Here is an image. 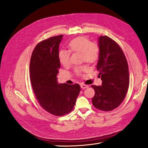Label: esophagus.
<instances>
[{
  "instance_id": "obj_1",
  "label": "esophagus",
  "mask_w": 148,
  "mask_h": 148,
  "mask_svg": "<svg viewBox=\"0 0 148 148\" xmlns=\"http://www.w3.org/2000/svg\"><path fill=\"white\" fill-rule=\"evenodd\" d=\"M80 86H81V88H82V89H86V88H88V85H86V84H83V83H82L81 84H80Z\"/></svg>"
}]
</instances>
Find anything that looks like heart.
<instances>
[{
    "label": "heart",
    "instance_id": "b5f03b06",
    "mask_svg": "<svg viewBox=\"0 0 148 148\" xmlns=\"http://www.w3.org/2000/svg\"><path fill=\"white\" fill-rule=\"evenodd\" d=\"M69 51L71 52L81 53V59L89 64H93L97 60L99 56V47L96 42H92L84 36H79L71 40L68 44ZM58 57L60 63L63 66L68 65L70 63V52L62 49L59 52ZM88 70L86 66L77 67L75 69L78 75H81L83 71Z\"/></svg>",
    "mask_w": 148,
    "mask_h": 148
}]
</instances>
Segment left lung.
I'll list each match as a JSON object with an SVG mask.
<instances>
[{"instance_id":"1","label":"left lung","mask_w":148,"mask_h":148,"mask_svg":"<svg viewBox=\"0 0 148 148\" xmlns=\"http://www.w3.org/2000/svg\"><path fill=\"white\" fill-rule=\"evenodd\" d=\"M99 56L97 70L99 71L101 86L91 85L95 95L93 106L99 110L110 111L122 102L129 86L128 66L119 44L107 36L98 39Z\"/></svg>"}]
</instances>
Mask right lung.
Returning <instances> with one entry per match:
<instances>
[{
	"instance_id": "add662e5",
	"label": "right lung",
	"mask_w": 148,
	"mask_h": 148,
	"mask_svg": "<svg viewBox=\"0 0 148 148\" xmlns=\"http://www.w3.org/2000/svg\"><path fill=\"white\" fill-rule=\"evenodd\" d=\"M63 35L39 42L31 57L29 72L33 91L39 104L48 112L62 116L73 110L81 88L78 84L59 83V47Z\"/></svg>"
}]
</instances>
